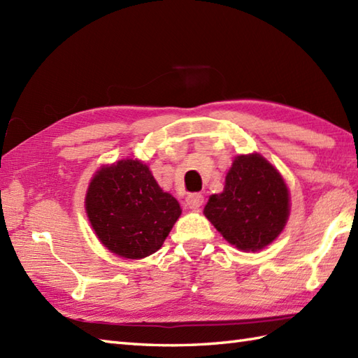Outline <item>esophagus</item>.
Returning <instances> with one entry per match:
<instances>
[{
    "mask_svg": "<svg viewBox=\"0 0 358 358\" xmlns=\"http://www.w3.org/2000/svg\"><path fill=\"white\" fill-rule=\"evenodd\" d=\"M203 203H204V196L201 194H191V195H187V199H186V204L191 209L201 208Z\"/></svg>",
    "mask_w": 358,
    "mask_h": 358,
    "instance_id": "obj_1",
    "label": "esophagus"
}]
</instances>
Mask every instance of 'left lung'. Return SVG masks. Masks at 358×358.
I'll use <instances>...</instances> for the list:
<instances>
[{"label":"left lung","mask_w":358,"mask_h":358,"mask_svg":"<svg viewBox=\"0 0 358 358\" xmlns=\"http://www.w3.org/2000/svg\"><path fill=\"white\" fill-rule=\"evenodd\" d=\"M204 215L237 249L255 252L275 240L289 217L283 177L260 154L235 157L222 194L209 196Z\"/></svg>","instance_id":"1"}]
</instances>
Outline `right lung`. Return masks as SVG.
I'll return each mask as SVG.
<instances>
[{
	"mask_svg": "<svg viewBox=\"0 0 358 358\" xmlns=\"http://www.w3.org/2000/svg\"><path fill=\"white\" fill-rule=\"evenodd\" d=\"M85 203L98 240L127 260L157 252L181 215L178 201L132 158L103 166L90 180Z\"/></svg>",
	"mask_w": 358,
	"mask_h": 358,
	"instance_id": "obj_1",
	"label": "right lung"
}]
</instances>
